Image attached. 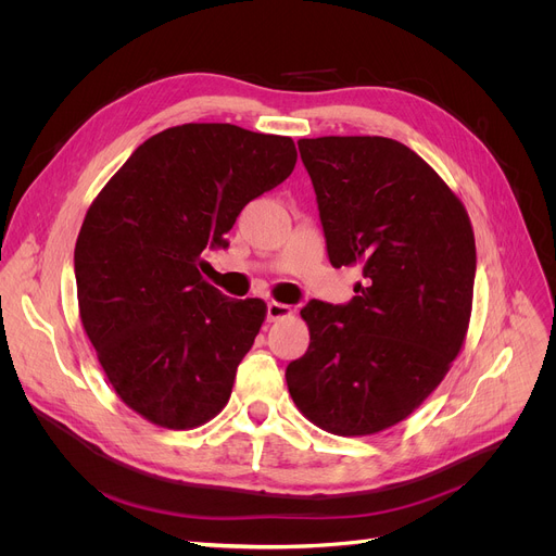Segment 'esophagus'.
<instances>
[{
  "label": "esophagus",
  "mask_w": 556,
  "mask_h": 556,
  "mask_svg": "<svg viewBox=\"0 0 556 556\" xmlns=\"http://www.w3.org/2000/svg\"><path fill=\"white\" fill-rule=\"evenodd\" d=\"M290 313H293V308L286 306V304H279V302H268V306H266V315H268L270 323H277V319H283Z\"/></svg>",
  "instance_id": "1"
}]
</instances>
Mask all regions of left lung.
I'll use <instances>...</instances> for the list:
<instances>
[{"instance_id":"1","label":"left lung","mask_w":556,"mask_h":556,"mask_svg":"<svg viewBox=\"0 0 556 556\" xmlns=\"http://www.w3.org/2000/svg\"><path fill=\"white\" fill-rule=\"evenodd\" d=\"M333 268L361 266L346 304L311 300L306 354L286 367L302 415L342 437L381 432L444 381L473 304L476 239L462 200L388 137L300 139Z\"/></svg>"}]
</instances>
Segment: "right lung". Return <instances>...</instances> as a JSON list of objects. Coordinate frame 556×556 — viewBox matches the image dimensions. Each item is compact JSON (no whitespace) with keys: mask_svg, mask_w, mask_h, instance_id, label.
Instances as JSON below:
<instances>
[{"mask_svg":"<svg viewBox=\"0 0 556 556\" xmlns=\"http://www.w3.org/2000/svg\"><path fill=\"white\" fill-rule=\"evenodd\" d=\"M295 141L231 124L166 128L126 160L85 214L74 273L83 329L130 410L189 430L229 401L266 302L204 281L245 204L281 185Z\"/></svg>","mask_w":556,"mask_h":556,"instance_id":"1","label":"right lung"}]
</instances>
